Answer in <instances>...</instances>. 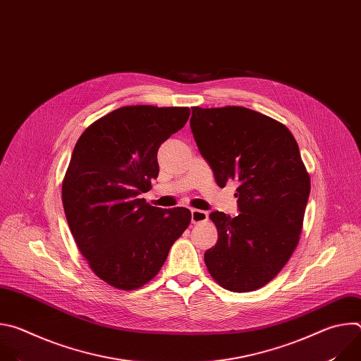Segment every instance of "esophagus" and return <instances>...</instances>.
<instances>
[{"label": "esophagus", "mask_w": 361, "mask_h": 361, "mask_svg": "<svg viewBox=\"0 0 361 361\" xmlns=\"http://www.w3.org/2000/svg\"><path fill=\"white\" fill-rule=\"evenodd\" d=\"M209 220V213L207 212H202V210H197L192 209L191 210V223L197 224V223H204Z\"/></svg>", "instance_id": "esophagus-1"}]
</instances>
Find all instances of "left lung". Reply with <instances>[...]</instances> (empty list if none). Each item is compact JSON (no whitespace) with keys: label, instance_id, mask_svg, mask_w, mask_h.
I'll list each match as a JSON object with an SVG mask.
<instances>
[{"label":"left lung","instance_id":"left-lung-1","mask_svg":"<svg viewBox=\"0 0 361 361\" xmlns=\"http://www.w3.org/2000/svg\"><path fill=\"white\" fill-rule=\"evenodd\" d=\"M191 111L194 140L216 183L238 184L240 214H210L219 240L205 251V266L223 288L254 291L281 271L298 244L310 176L284 124L234 106Z\"/></svg>","mask_w":361,"mask_h":361}]
</instances>
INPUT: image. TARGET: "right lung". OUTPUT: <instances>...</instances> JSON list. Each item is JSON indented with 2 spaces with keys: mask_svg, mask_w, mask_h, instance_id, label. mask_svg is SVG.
<instances>
[{
  "mask_svg": "<svg viewBox=\"0 0 361 361\" xmlns=\"http://www.w3.org/2000/svg\"><path fill=\"white\" fill-rule=\"evenodd\" d=\"M188 117V107H121L94 121L74 147L63 181L66 217L91 270L116 288L137 290L156 277L191 221L188 209L141 198L159 177L160 145Z\"/></svg>",
  "mask_w": 361,
  "mask_h": 361,
  "instance_id": "right-lung-1",
  "label": "right lung"
}]
</instances>
